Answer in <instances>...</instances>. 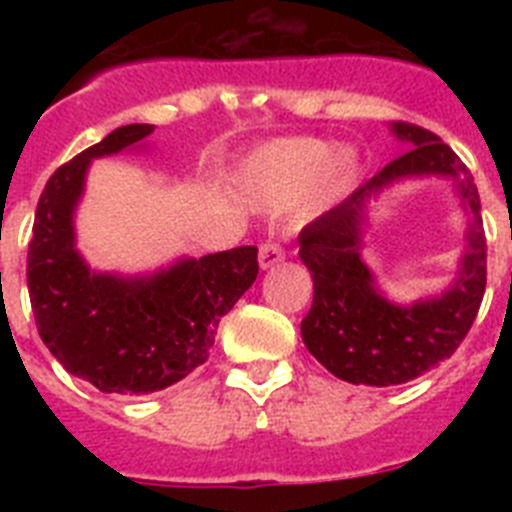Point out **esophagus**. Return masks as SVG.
Returning a JSON list of instances; mask_svg holds the SVG:
<instances>
[{"instance_id":"esophagus-1","label":"esophagus","mask_w":512,"mask_h":512,"mask_svg":"<svg viewBox=\"0 0 512 512\" xmlns=\"http://www.w3.org/2000/svg\"><path fill=\"white\" fill-rule=\"evenodd\" d=\"M284 261V248L274 241H266L261 243L259 248V266L261 269H274L277 264Z\"/></svg>"}]
</instances>
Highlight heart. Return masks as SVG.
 <instances>
[{
    "mask_svg": "<svg viewBox=\"0 0 512 512\" xmlns=\"http://www.w3.org/2000/svg\"><path fill=\"white\" fill-rule=\"evenodd\" d=\"M361 171L356 148L330 151L318 138L271 140L248 158L243 187L253 200L266 207H287L307 189L310 205L323 207L341 200L354 187Z\"/></svg>",
    "mask_w": 512,
    "mask_h": 512,
    "instance_id": "heart-1",
    "label": "heart"
}]
</instances>
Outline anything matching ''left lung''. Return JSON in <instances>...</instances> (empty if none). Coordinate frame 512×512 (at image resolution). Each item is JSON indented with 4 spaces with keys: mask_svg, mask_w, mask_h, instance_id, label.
I'll return each instance as SVG.
<instances>
[{
    "mask_svg": "<svg viewBox=\"0 0 512 512\" xmlns=\"http://www.w3.org/2000/svg\"><path fill=\"white\" fill-rule=\"evenodd\" d=\"M410 151L384 166L341 205L300 233V259L312 274V307L302 320V341L330 374L351 384L390 387L420 377L449 359L477 318L487 284V243L474 176L431 130L392 122ZM451 178L468 210V248L455 282L441 296L397 306L378 289L360 259L368 205L402 178Z\"/></svg>",
    "mask_w": 512,
    "mask_h": 512,
    "instance_id": "8db88e82",
    "label": "left lung"
}]
</instances>
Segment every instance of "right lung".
Masks as SVG:
<instances>
[{"label": "right lung", "instance_id": "right-lung-1", "mask_svg": "<svg viewBox=\"0 0 512 512\" xmlns=\"http://www.w3.org/2000/svg\"><path fill=\"white\" fill-rule=\"evenodd\" d=\"M153 125H122L48 179L27 248L35 325L63 369L107 395L166 390L205 364L225 312L259 274V248L176 259L153 274L94 271L76 251L74 212L94 158L146 148Z\"/></svg>", "mask_w": 512, "mask_h": 512}]
</instances>
